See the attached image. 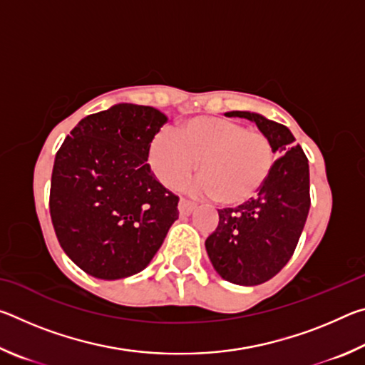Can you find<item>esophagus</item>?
I'll use <instances>...</instances> for the list:
<instances>
[{"instance_id":"obj_1","label":"esophagus","mask_w":365,"mask_h":365,"mask_svg":"<svg viewBox=\"0 0 365 365\" xmlns=\"http://www.w3.org/2000/svg\"><path fill=\"white\" fill-rule=\"evenodd\" d=\"M195 207H196L195 202L185 200V197H180V201H178V212L182 215H190L195 211Z\"/></svg>"}]
</instances>
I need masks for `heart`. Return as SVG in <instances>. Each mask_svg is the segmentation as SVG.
<instances>
[{"instance_id":"heart-1","label":"heart","mask_w":365,"mask_h":365,"mask_svg":"<svg viewBox=\"0 0 365 365\" xmlns=\"http://www.w3.org/2000/svg\"><path fill=\"white\" fill-rule=\"evenodd\" d=\"M201 175L191 183L195 193L212 196L219 205L238 206L251 200L274 168V148L264 133L225 117L200 115L185 120L174 133L153 138L148 160L165 187H177L191 170Z\"/></svg>"}]
</instances>
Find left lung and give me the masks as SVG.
<instances>
[{"label":"left lung","mask_w":365,"mask_h":365,"mask_svg":"<svg viewBox=\"0 0 365 365\" xmlns=\"http://www.w3.org/2000/svg\"><path fill=\"white\" fill-rule=\"evenodd\" d=\"M225 115L256 122L280 156L256 197L235 209H220L219 225L206 240L207 256L222 279L255 287L279 274L299 242L311 207L309 164L282 123L248 110Z\"/></svg>","instance_id":"8db88e82"}]
</instances>
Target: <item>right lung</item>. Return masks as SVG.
<instances>
[{
    "mask_svg": "<svg viewBox=\"0 0 365 365\" xmlns=\"http://www.w3.org/2000/svg\"><path fill=\"white\" fill-rule=\"evenodd\" d=\"M165 122L151 106L114 104L80 120L59 148L49 214L61 248L91 277L138 274L178 219V196L146 164Z\"/></svg>",
    "mask_w": 365,
    "mask_h": 365,
    "instance_id": "obj_1",
    "label": "right lung"
}]
</instances>
